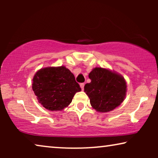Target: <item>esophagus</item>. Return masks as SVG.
Instances as JSON below:
<instances>
[{
	"mask_svg": "<svg viewBox=\"0 0 158 158\" xmlns=\"http://www.w3.org/2000/svg\"><path fill=\"white\" fill-rule=\"evenodd\" d=\"M80 85H81V89H82V90H83V89H84V85H85V83H82L80 84Z\"/></svg>",
	"mask_w": 158,
	"mask_h": 158,
	"instance_id": "34e87169",
	"label": "esophagus"
}]
</instances>
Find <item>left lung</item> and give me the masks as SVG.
Masks as SVG:
<instances>
[{
	"mask_svg": "<svg viewBox=\"0 0 158 158\" xmlns=\"http://www.w3.org/2000/svg\"><path fill=\"white\" fill-rule=\"evenodd\" d=\"M88 77L91 81L85 84L84 91L97 111H112L124 101L127 83L122 75L106 68H95Z\"/></svg>",
	"mask_w": 158,
	"mask_h": 158,
	"instance_id": "left-lung-1",
	"label": "left lung"
}]
</instances>
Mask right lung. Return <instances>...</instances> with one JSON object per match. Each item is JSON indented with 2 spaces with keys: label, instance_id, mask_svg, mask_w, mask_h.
<instances>
[{
  "label": "right lung",
  "instance_id": "add662e5",
  "mask_svg": "<svg viewBox=\"0 0 158 158\" xmlns=\"http://www.w3.org/2000/svg\"><path fill=\"white\" fill-rule=\"evenodd\" d=\"M32 89L43 107L52 111L68 106L81 90L75 76L64 66L42 68L33 77Z\"/></svg>",
  "mask_w": 158,
  "mask_h": 158
}]
</instances>
